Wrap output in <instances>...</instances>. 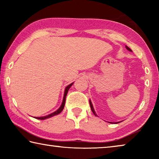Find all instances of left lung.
<instances>
[{"mask_svg":"<svg viewBox=\"0 0 159 159\" xmlns=\"http://www.w3.org/2000/svg\"><path fill=\"white\" fill-rule=\"evenodd\" d=\"M125 47H126V49L128 50L129 51H132V50H131V49H130V48H129L128 46H125ZM89 102H90V109H91V110H92L93 113V114H95V116H97V114H95V110H94V108H93V104H92V102H91V101H90V100L89 101Z\"/></svg>","mask_w":159,"mask_h":159,"instance_id":"1","label":"left lung"}]
</instances>
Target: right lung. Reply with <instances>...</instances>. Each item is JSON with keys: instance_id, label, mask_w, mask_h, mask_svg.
<instances>
[{"instance_id": "add662e5", "label": "right lung", "mask_w": 159, "mask_h": 159, "mask_svg": "<svg viewBox=\"0 0 159 159\" xmlns=\"http://www.w3.org/2000/svg\"><path fill=\"white\" fill-rule=\"evenodd\" d=\"M73 83H71V84L67 86V87L65 88V91H64V98H63L62 103H61V107H60V108H59V109H57V111H56L52 113V114H49V115L45 116H43V117H36V118H37V119H40V120H44V119H45V118H50V117H52V116H54L57 115V114H60V113L61 111H62L63 109H64V104H65L66 97V95H67V93H68V90H69L70 87H71V86L72 85H73Z\"/></svg>"}]
</instances>
